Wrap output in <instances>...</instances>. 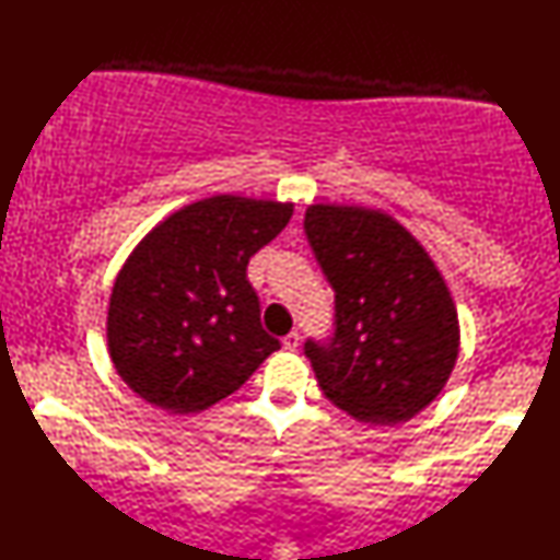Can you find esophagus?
Wrapping results in <instances>:
<instances>
[{
	"label": "esophagus",
	"instance_id": "obj_1",
	"mask_svg": "<svg viewBox=\"0 0 560 560\" xmlns=\"http://www.w3.org/2000/svg\"><path fill=\"white\" fill-rule=\"evenodd\" d=\"M299 347H301V335H299V331H291V335L283 337V349H287V351H295Z\"/></svg>",
	"mask_w": 560,
	"mask_h": 560
}]
</instances>
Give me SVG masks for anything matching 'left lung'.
<instances>
[{
	"instance_id": "8db88e82",
	"label": "left lung",
	"mask_w": 560,
	"mask_h": 560,
	"mask_svg": "<svg viewBox=\"0 0 560 560\" xmlns=\"http://www.w3.org/2000/svg\"><path fill=\"white\" fill-rule=\"evenodd\" d=\"M303 225L335 289V337L305 341L325 397L361 423L413 419L443 392L459 353L443 273L380 209L311 205Z\"/></svg>"
}]
</instances>
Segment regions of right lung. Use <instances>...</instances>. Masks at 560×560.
I'll return each mask as SVG.
<instances>
[{
  "label": "right lung",
  "mask_w": 560,
  "mask_h": 560,
  "mask_svg": "<svg viewBox=\"0 0 560 560\" xmlns=\"http://www.w3.org/2000/svg\"><path fill=\"white\" fill-rule=\"evenodd\" d=\"M291 217V201L213 195L141 237L115 277L105 323L115 371L135 395L199 413L281 349L261 329L247 261Z\"/></svg>",
  "instance_id": "add662e5"
}]
</instances>
